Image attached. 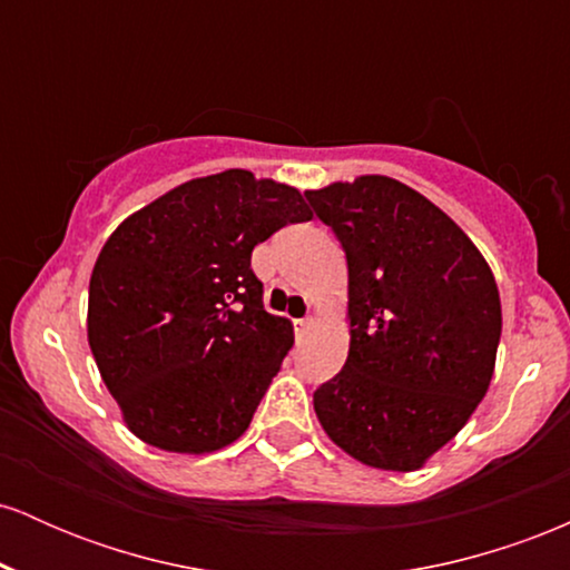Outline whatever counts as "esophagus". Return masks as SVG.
Segmentation results:
<instances>
[{
	"label": "esophagus",
	"mask_w": 570,
	"mask_h": 570,
	"mask_svg": "<svg viewBox=\"0 0 570 570\" xmlns=\"http://www.w3.org/2000/svg\"><path fill=\"white\" fill-rule=\"evenodd\" d=\"M311 326H313V318L311 316L297 318V322H294V332H297V335L303 337V335H307V330H311Z\"/></svg>",
	"instance_id": "esophagus-1"
}]
</instances>
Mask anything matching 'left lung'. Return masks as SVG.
I'll return each instance as SVG.
<instances>
[{
  "instance_id": "obj_1",
  "label": "left lung",
  "mask_w": 570,
  "mask_h": 570,
  "mask_svg": "<svg viewBox=\"0 0 570 570\" xmlns=\"http://www.w3.org/2000/svg\"><path fill=\"white\" fill-rule=\"evenodd\" d=\"M305 198L348 259V358L313 407L356 461L415 472L488 394L499 286L469 235L402 181L358 176Z\"/></svg>"
}]
</instances>
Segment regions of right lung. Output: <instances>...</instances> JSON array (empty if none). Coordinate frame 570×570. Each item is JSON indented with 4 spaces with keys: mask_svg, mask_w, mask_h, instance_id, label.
Returning <instances> with one entry per match:
<instances>
[{
    "mask_svg": "<svg viewBox=\"0 0 570 570\" xmlns=\"http://www.w3.org/2000/svg\"><path fill=\"white\" fill-rule=\"evenodd\" d=\"M303 195L230 168L130 214L98 254L88 343L128 429L168 453H214L252 423L294 343L263 305L254 246L307 222Z\"/></svg>",
    "mask_w": 570,
    "mask_h": 570,
    "instance_id": "1",
    "label": "right lung"
}]
</instances>
